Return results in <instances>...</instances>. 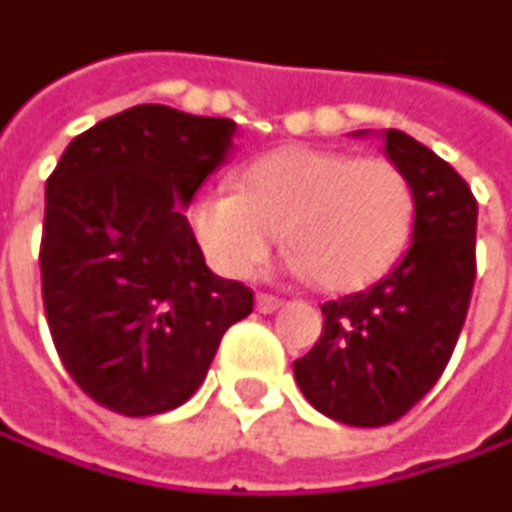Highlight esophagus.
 <instances>
[{"label":"esophagus","mask_w":512,"mask_h":512,"mask_svg":"<svg viewBox=\"0 0 512 512\" xmlns=\"http://www.w3.org/2000/svg\"><path fill=\"white\" fill-rule=\"evenodd\" d=\"M280 306H283L280 297H274V294H256V309H259V312L268 315V312H277Z\"/></svg>","instance_id":"34e87169"}]
</instances>
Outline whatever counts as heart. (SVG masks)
Wrapping results in <instances>:
<instances>
[{"label": "heart", "mask_w": 512, "mask_h": 512, "mask_svg": "<svg viewBox=\"0 0 512 512\" xmlns=\"http://www.w3.org/2000/svg\"><path fill=\"white\" fill-rule=\"evenodd\" d=\"M413 224L416 194L395 161L315 147L250 161L235 194H203L191 209L194 238L218 274L253 277L283 232L288 271L330 294L380 280L407 250Z\"/></svg>", "instance_id": "heart-1"}]
</instances>
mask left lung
<instances>
[{
  "mask_svg": "<svg viewBox=\"0 0 512 512\" xmlns=\"http://www.w3.org/2000/svg\"><path fill=\"white\" fill-rule=\"evenodd\" d=\"M383 141L386 159L407 173L416 194L413 244L380 283L324 303L321 339L294 359L306 401L353 427L392 424L433 389L475 286L472 188L407 132L386 129Z\"/></svg>",
  "mask_w": 512,
  "mask_h": 512,
  "instance_id": "left-lung-1",
  "label": "left lung"
}]
</instances>
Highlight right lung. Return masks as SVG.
Here are the masks:
<instances>
[{
	"label": "right lung",
	"mask_w": 512,
	"mask_h": 512,
	"mask_svg": "<svg viewBox=\"0 0 512 512\" xmlns=\"http://www.w3.org/2000/svg\"><path fill=\"white\" fill-rule=\"evenodd\" d=\"M235 120L135 105L70 141L46 179L43 306L70 377L99 407L185 404L253 291L209 271L182 209L232 153Z\"/></svg>",
	"instance_id": "obj_1"
}]
</instances>
